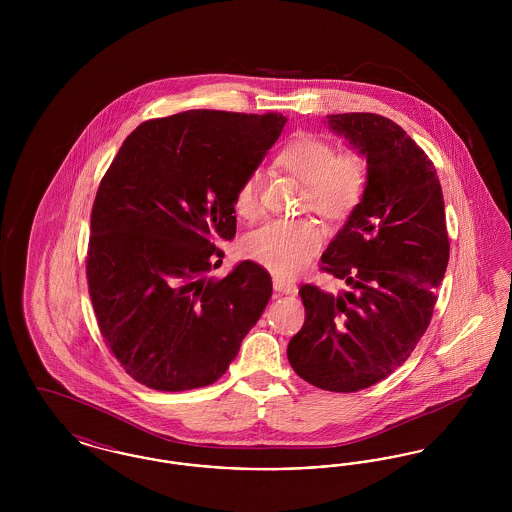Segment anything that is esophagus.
Segmentation results:
<instances>
[{"mask_svg":"<svg viewBox=\"0 0 512 512\" xmlns=\"http://www.w3.org/2000/svg\"><path fill=\"white\" fill-rule=\"evenodd\" d=\"M274 290H276V292L292 295V293H297V286H295V282L284 280V278H280V276H274Z\"/></svg>","mask_w":512,"mask_h":512,"instance_id":"1","label":"esophagus"}]
</instances>
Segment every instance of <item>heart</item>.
<instances>
[{"label":"heart","instance_id":"obj_1","mask_svg":"<svg viewBox=\"0 0 512 512\" xmlns=\"http://www.w3.org/2000/svg\"><path fill=\"white\" fill-rule=\"evenodd\" d=\"M276 165L305 184V205L326 220L347 219L361 203L368 169L357 151H338L315 134H299L276 155ZM261 209V176L249 172L234 192V211L245 220ZM322 244L311 220H270L245 238V253L278 276L305 267Z\"/></svg>","mask_w":512,"mask_h":512}]
</instances>
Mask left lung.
I'll list each match as a JSON object with an SVG mask.
<instances>
[{"label": "left lung", "instance_id": "1", "mask_svg": "<svg viewBox=\"0 0 512 512\" xmlns=\"http://www.w3.org/2000/svg\"><path fill=\"white\" fill-rule=\"evenodd\" d=\"M328 124L368 169L359 207L320 257L351 290L299 288L305 322L288 361L320 390L353 393L388 378L424 336L449 236L434 163L399 124L374 113L330 115Z\"/></svg>", "mask_w": 512, "mask_h": 512}]
</instances>
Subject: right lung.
I'll list each match as a JSON object with an SVG mask.
<instances>
[{"instance_id":"right-lung-1","label":"right lung","mask_w":512,"mask_h":512,"mask_svg":"<svg viewBox=\"0 0 512 512\" xmlns=\"http://www.w3.org/2000/svg\"><path fill=\"white\" fill-rule=\"evenodd\" d=\"M282 113L194 109L142 122L101 178L92 207L88 292L126 374L151 390L211 386L272 295L265 268L228 276L217 240L236 236L234 192L278 140Z\"/></svg>"}]
</instances>
